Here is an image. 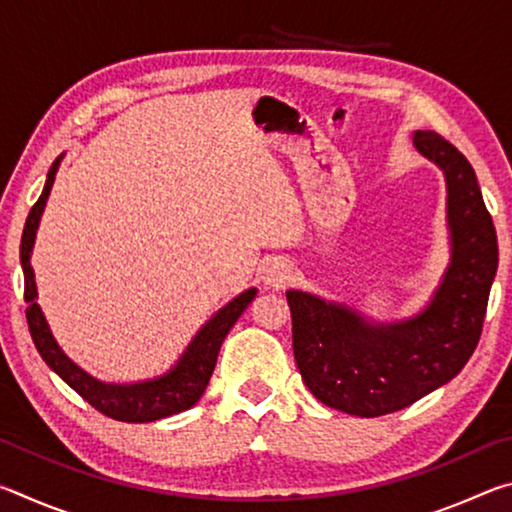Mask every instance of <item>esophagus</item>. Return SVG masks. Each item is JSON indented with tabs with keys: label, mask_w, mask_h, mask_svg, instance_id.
I'll return each instance as SVG.
<instances>
[{
	"label": "esophagus",
	"mask_w": 512,
	"mask_h": 512,
	"mask_svg": "<svg viewBox=\"0 0 512 512\" xmlns=\"http://www.w3.org/2000/svg\"><path fill=\"white\" fill-rule=\"evenodd\" d=\"M293 280V268L287 259H271L262 268V282L268 289H284Z\"/></svg>",
	"instance_id": "esophagus-1"
}]
</instances>
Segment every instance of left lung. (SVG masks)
<instances>
[{
  "instance_id": "1",
  "label": "left lung",
  "mask_w": 512,
  "mask_h": 512,
  "mask_svg": "<svg viewBox=\"0 0 512 512\" xmlns=\"http://www.w3.org/2000/svg\"><path fill=\"white\" fill-rule=\"evenodd\" d=\"M413 144L447 183L452 259L427 307L397 323L307 291H287L293 354L316 400L336 411L377 418L411 406L463 370L479 343L499 264L497 232L465 155L433 131Z\"/></svg>"
}]
</instances>
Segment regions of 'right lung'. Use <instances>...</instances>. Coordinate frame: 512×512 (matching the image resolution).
Returning <instances> with one entry per match:
<instances>
[{"mask_svg": "<svg viewBox=\"0 0 512 512\" xmlns=\"http://www.w3.org/2000/svg\"><path fill=\"white\" fill-rule=\"evenodd\" d=\"M60 160H63V155L51 164L45 189H42L40 198L36 205L31 207V212L27 216V223H24L20 244V262L24 271V300H27L29 305L27 323L31 339L36 343L42 361H45L69 388H74L85 402L92 404L94 409L108 415L112 420L153 422L167 418V415L192 409L205 393V386L214 372L216 357H219L223 339L228 336L232 325L237 323V318L244 314V309L253 302V298L257 296V289L239 293L235 300H230L223 309L216 311V314L198 329V334L194 336L192 343L187 345V350L183 352V357L178 359L176 366L169 372H164V375L146 381H135V384H106V381H99L97 377L88 375V372L76 366V363L58 348L54 334H51L45 320V314H42V309L36 302V275H33L31 268L36 230L40 216L45 212L51 187H54Z\"/></svg>", "mask_w": 512, "mask_h": 512, "instance_id": "add662e5", "label": "right lung"}]
</instances>
